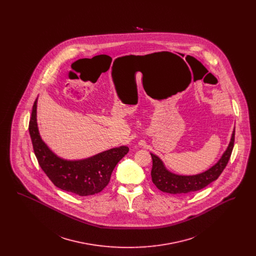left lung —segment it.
<instances>
[{"label":"left lung","instance_id":"8db88e82","mask_svg":"<svg viewBox=\"0 0 256 256\" xmlns=\"http://www.w3.org/2000/svg\"><path fill=\"white\" fill-rule=\"evenodd\" d=\"M235 130H233L230 144L220 158L208 170L192 176H183L172 172L166 168L163 161L158 156L150 154L152 158V180L160 191L169 194H187L204 188L216 180L226 168L232 156L234 146Z\"/></svg>","mask_w":256,"mask_h":256}]
</instances>
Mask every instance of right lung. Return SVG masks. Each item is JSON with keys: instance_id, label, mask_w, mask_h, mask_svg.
Wrapping results in <instances>:
<instances>
[{"instance_id": "right-lung-1", "label": "right lung", "mask_w": 256, "mask_h": 256, "mask_svg": "<svg viewBox=\"0 0 256 256\" xmlns=\"http://www.w3.org/2000/svg\"><path fill=\"white\" fill-rule=\"evenodd\" d=\"M37 100L38 98L32 106L28 132L41 169L61 190L82 196L100 193L110 182L115 166L128 152V146L113 148L87 158H62L40 136L37 126Z\"/></svg>"}]
</instances>
